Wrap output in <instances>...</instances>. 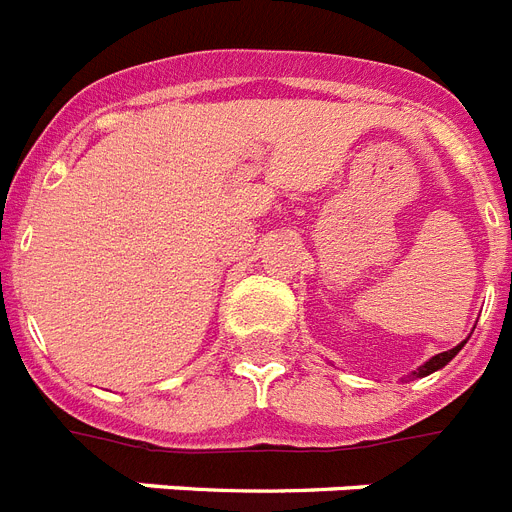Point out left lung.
<instances>
[{
  "mask_svg": "<svg viewBox=\"0 0 512 512\" xmlns=\"http://www.w3.org/2000/svg\"><path fill=\"white\" fill-rule=\"evenodd\" d=\"M463 344H458V347H452V350H447V352H439V355H434L429 360V363H423L421 368H418V371H413V376H410V378H423V376H429V373L439 371V368H444V365L450 363L452 357H455L460 350H463Z\"/></svg>",
  "mask_w": 512,
  "mask_h": 512,
  "instance_id": "1",
  "label": "left lung"
}]
</instances>
